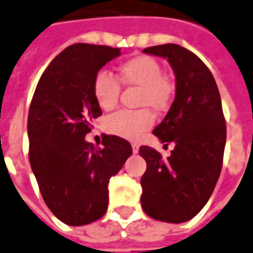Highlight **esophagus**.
<instances>
[{"mask_svg": "<svg viewBox=\"0 0 253 253\" xmlns=\"http://www.w3.org/2000/svg\"><path fill=\"white\" fill-rule=\"evenodd\" d=\"M132 153H134V154H136V153H138V151H139V146L136 145V143H132Z\"/></svg>", "mask_w": 253, "mask_h": 253, "instance_id": "1", "label": "esophagus"}]
</instances>
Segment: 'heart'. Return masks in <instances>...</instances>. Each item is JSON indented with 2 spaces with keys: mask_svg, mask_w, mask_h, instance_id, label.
I'll use <instances>...</instances> for the list:
<instances>
[{
  "mask_svg": "<svg viewBox=\"0 0 253 253\" xmlns=\"http://www.w3.org/2000/svg\"><path fill=\"white\" fill-rule=\"evenodd\" d=\"M119 76L125 84L141 87L139 104L164 111L169 107L174 85L165 75L161 64L150 56H135L119 67ZM93 98L102 110H112L118 104L121 85L118 80L106 72L99 71L92 82ZM154 125V115L149 108L136 111L119 110L106 119V130L126 139H136L142 132Z\"/></svg>",
  "mask_w": 253,
  "mask_h": 253,
  "instance_id": "b5f03b06",
  "label": "heart"
}]
</instances>
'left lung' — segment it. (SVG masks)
Masks as SVG:
<instances>
[{"instance_id":"obj_1","label":"left lung","mask_w":253,"mask_h":253,"mask_svg":"<svg viewBox=\"0 0 253 253\" xmlns=\"http://www.w3.org/2000/svg\"><path fill=\"white\" fill-rule=\"evenodd\" d=\"M168 59L175 75V98L153 132L174 149L166 160L149 146L139 147L146 161L141 204L147 216L165 222L193 218L212 196L220 177L226 127L213 75L200 57L177 44L143 49Z\"/></svg>"}]
</instances>
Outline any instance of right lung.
Returning <instances> with one entry per match:
<instances>
[{"label":"right lung","instance_id":"1","mask_svg":"<svg viewBox=\"0 0 253 253\" xmlns=\"http://www.w3.org/2000/svg\"><path fill=\"white\" fill-rule=\"evenodd\" d=\"M119 55V48L69 45L46 67L32 99L29 162L46 207L67 225H85L106 213L108 181L132 154L117 135H104L102 149L84 139L102 115L93 78Z\"/></svg>","mask_w":253,"mask_h":253}]
</instances>
